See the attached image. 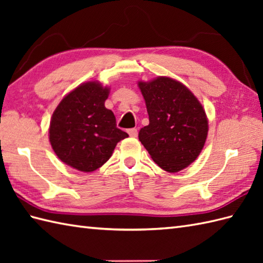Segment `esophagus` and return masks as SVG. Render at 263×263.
I'll return each mask as SVG.
<instances>
[{
  "mask_svg": "<svg viewBox=\"0 0 263 263\" xmlns=\"http://www.w3.org/2000/svg\"><path fill=\"white\" fill-rule=\"evenodd\" d=\"M127 133H128V136H130V137L136 138L138 136V130H137V128H128Z\"/></svg>",
  "mask_w": 263,
  "mask_h": 263,
  "instance_id": "1",
  "label": "esophagus"
}]
</instances>
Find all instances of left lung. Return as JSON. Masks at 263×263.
<instances>
[{
	"mask_svg": "<svg viewBox=\"0 0 263 263\" xmlns=\"http://www.w3.org/2000/svg\"><path fill=\"white\" fill-rule=\"evenodd\" d=\"M138 86L149 115L139 140L160 168L170 173L184 170L198 158L208 136L202 105L189 88L168 77L139 81Z\"/></svg>",
	"mask_w": 263,
	"mask_h": 263,
	"instance_id": "left-lung-1",
	"label": "left lung"
}]
</instances>
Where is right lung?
<instances>
[{
	"instance_id": "obj_1",
	"label": "right lung",
	"mask_w": 263,
	"mask_h": 263,
	"mask_svg": "<svg viewBox=\"0 0 263 263\" xmlns=\"http://www.w3.org/2000/svg\"><path fill=\"white\" fill-rule=\"evenodd\" d=\"M109 88L98 81L78 86L61 100L49 124V142L64 164L80 172H93L113 155L127 133L105 107Z\"/></svg>"
}]
</instances>
